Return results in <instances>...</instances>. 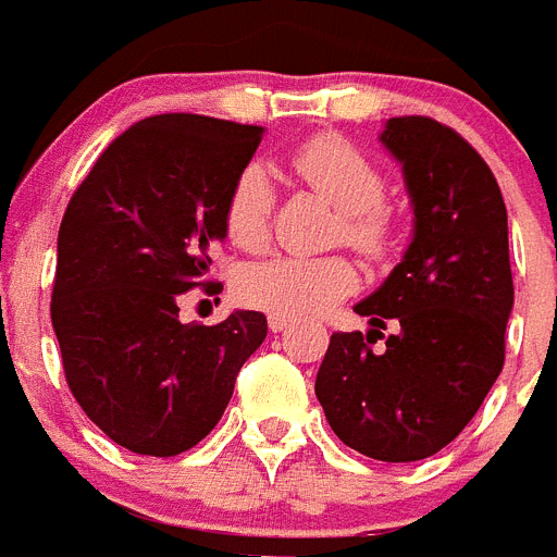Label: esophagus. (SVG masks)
<instances>
[{"mask_svg":"<svg viewBox=\"0 0 557 557\" xmlns=\"http://www.w3.org/2000/svg\"><path fill=\"white\" fill-rule=\"evenodd\" d=\"M268 324H270V330H273V332H284V330H289V326L296 324V321H293V318H287V315H270Z\"/></svg>","mask_w":557,"mask_h":557,"instance_id":"1","label":"esophagus"}]
</instances>
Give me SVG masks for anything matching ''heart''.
<instances>
[{"mask_svg": "<svg viewBox=\"0 0 557 557\" xmlns=\"http://www.w3.org/2000/svg\"><path fill=\"white\" fill-rule=\"evenodd\" d=\"M289 165L304 183L341 208V236L366 256H380L388 245V216L380 208L386 197L383 171L341 135L304 140ZM273 183L259 165H245L233 177L222 206L227 239L242 250H261L273 227ZM358 287V270L344 256H275L256 261L239 275V298L270 315H318L344 301Z\"/></svg>", "mask_w": 557, "mask_h": 557, "instance_id": "heart-1", "label": "heart"}]
</instances>
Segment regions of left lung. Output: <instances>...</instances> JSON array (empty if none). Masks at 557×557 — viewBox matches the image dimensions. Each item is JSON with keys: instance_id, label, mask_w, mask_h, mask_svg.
Returning a JSON list of instances; mask_svg holds the SVG:
<instances>
[{"instance_id": "left-lung-1", "label": "left lung", "mask_w": 557, "mask_h": 557, "mask_svg": "<svg viewBox=\"0 0 557 557\" xmlns=\"http://www.w3.org/2000/svg\"><path fill=\"white\" fill-rule=\"evenodd\" d=\"M403 163L414 239L355 307L374 330L335 332L315 394L337 440L380 462H417L462 434L505 366L512 310L507 208L491 165L425 115L380 135ZM395 326L386 350H372Z\"/></svg>"}]
</instances>
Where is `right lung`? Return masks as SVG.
<instances>
[{"label":"right lung","mask_w":557,"mask_h":557,"mask_svg":"<svg viewBox=\"0 0 557 557\" xmlns=\"http://www.w3.org/2000/svg\"><path fill=\"white\" fill-rule=\"evenodd\" d=\"M261 126L171 112L109 143L59 227L52 330L84 414L132 454L177 456L225 414L242 363L268 337L261 312L183 324L211 282L222 206Z\"/></svg>","instance_id":"right-lung-1"}]
</instances>
